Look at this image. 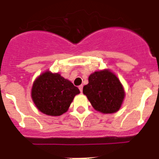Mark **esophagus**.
Returning <instances> with one entry per match:
<instances>
[{
  "label": "esophagus",
  "mask_w": 159,
  "mask_h": 159,
  "mask_svg": "<svg viewBox=\"0 0 159 159\" xmlns=\"http://www.w3.org/2000/svg\"><path fill=\"white\" fill-rule=\"evenodd\" d=\"M79 89H80V92H82V91H83V85L79 86Z\"/></svg>",
  "instance_id": "34e87169"
}]
</instances>
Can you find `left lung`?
<instances>
[{
  "mask_svg": "<svg viewBox=\"0 0 159 159\" xmlns=\"http://www.w3.org/2000/svg\"><path fill=\"white\" fill-rule=\"evenodd\" d=\"M83 93L87 97L94 109L102 113L118 111L125 93L121 83L110 70L94 72L88 78Z\"/></svg>",
  "mask_w": 159,
  "mask_h": 159,
  "instance_id": "obj_1",
  "label": "left lung"
}]
</instances>
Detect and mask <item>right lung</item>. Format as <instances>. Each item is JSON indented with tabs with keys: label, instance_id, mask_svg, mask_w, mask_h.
<instances>
[{
	"label": "right lung",
	"instance_id": "add662e5",
	"mask_svg": "<svg viewBox=\"0 0 159 159\" xmlns=\"http://www.w3.org/2000/svg\"><path fill=\"white\" fill-rule=\"evenodd\" d=\"M78 87L58 73L49 71L39 75L31 90L32 100L39 111L49 116H61L68 111Z\"/></svg>",
	"mask_w": 159,
	"mask_h": 159
}]
</instances>
